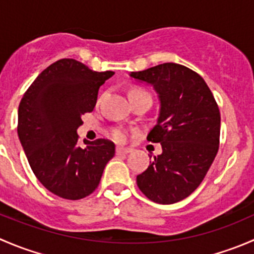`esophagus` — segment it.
Listing matches in <instances>:
<instances>
[{
    "label": "esophagus",
    "instance_id": "esophagus-1",
    "mask_svg": "<svg viewBox=\"0 0 254 254\" xmlns=\"http://www.w3.org/2000/svg\"><path fill=\"white\" fill-rule=\"evenodd\" d=\"M131 151V148L129 147H117V155H127Z\"/></svg>",
    "mask_w": 254,
    "mask_h": 254
}]
</instances>
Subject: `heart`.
<instances>
[{"label":"heart","instance_id":"b5f03b06","mask_svg":"<svg viewBox=\"0 0 254 254\" xmlns=\"http://www.w3.org/2000/svg\"><path fill=\"white\" fill-rule=\"evenodd\" d=\"M130 94H145V96H148V93H146L142 89H132V91L130 92ZM112 135L113 137H114V140H117V141H124L125 136H127V135H125V131L122 129H114L112 131Z\"/></svg>","mask_w":254,"mask_h":254}]
</instances>
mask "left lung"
Instances as JSON below:
<instances>
[{"label": "left lung", "instance_id": "8db88e82", "mask_svg": "<svg viewBox=\"0 0 254 254\" xmlns=\"http://www.w3.org/2000/svg\"><path fill=\"white\" fill-rule=\"evenodd\" d=\"M130 77L151 84L160 101L147 140L160 142L162 153L136 177L137 187L155 203L183 200L203 182L219 150V107L203 77L179 64H161Z\"/></svg>", "mask_w": 254, "mask_h": 254}]
</instances>
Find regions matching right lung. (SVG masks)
<instances>
[{"label": "right lung", "mask_w": 254, "mask_h": 254, "mask_svg": "<svg viewBox=\"0 0 254 254\" xmlns=\"http://www.w3.org/2000/svg\"><path fill=\"white\" fill-rule=\"evenodd\" d=\"M114 75L97 72L73 59L45 68L23 96L18 108V137L30 168L55 195L78 200L96 190L115 145L106 139L83 140L82 115L93 111L99 87Z\"/></svg>", "instance_id": "add662e5"}]
</instances>
